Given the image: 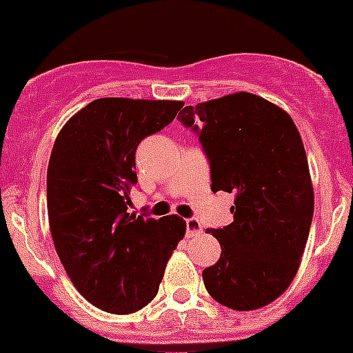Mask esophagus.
Segmentation results:
<instances>
[{
  "instance_id": "1",
  "label": "esophagus",
  "mask_w": 353,
  "mask_h": 353,
  "mask_svg": "<svg viewBox=\"0 0 353 353\" xmlns=\"http://www.w3.org/2000/svg\"><path fill=\"white\" fill-rule=\"evenodd\" d=\"M185 228H187V236H198V234H201V232H203L201 222H199L198 219H194V216L187 219Z\"/></svg>"
}]
</instances>
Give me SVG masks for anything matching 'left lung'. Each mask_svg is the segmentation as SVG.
Listing matches in <instances>:
<instances>
[{
	"instance_id": "1",
	"label": "left lung",
	"mask_w": 353,
	"mask_h": 353,
	"mask_svg": "<svg viewBox=\"0 0 353 353\" xmlns=\"http://www.w3.org/2000/svg\"><path fill=\"white\" fill-rule=\"evenodd\" d=\"M208 157L212 190L234 194L232 222L210 229L221 259L203 271L210 296L238 312L270 305L299 268L313 219V187L290 115L250 92L185 106Z\"/></svg>"
}]
</instances>
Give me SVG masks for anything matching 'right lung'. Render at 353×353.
Listing matches in <instances>:
<instances>
[{"label": "right lung", "mask_w": 353, "mask_h": 353, "mask_svg": "<svg viewBox=\"0 0 353 353\" xmlns=\"http://www.w3.org/2000/svg\"><path fill=\"white\" fill-rule=\"evenodd\" d=\"M182 101L101 98L57 134L47 171L52 240L73 285L108 313H134L159 290L185 221L128 212L137 185L134 154L166 128Z\"/></svg>", "instance_id": "add662e5"}]
</instances>
